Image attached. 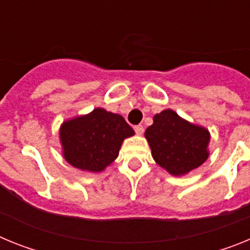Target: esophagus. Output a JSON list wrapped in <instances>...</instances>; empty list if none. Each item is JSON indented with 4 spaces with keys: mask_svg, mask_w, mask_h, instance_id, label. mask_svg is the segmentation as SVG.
Masks as SVG:
<instances>
[{
    "mask_svg": "<svg viewBox=\"0 0 250 250\" xmlns=\"http://www.w3.org/2000/svg\"><path fill=\"white\" fill-rule=\"evenodd\" d=\"M134 130H135V132L138 134V135H143V132H144V127H143V125H136V126H134Z\"/></svg>",
    "mask_w": 250,
    "mask_h": 250,
    "instance_id": "esophagus-1",
    "label": "esophagus"
}]
</instances>
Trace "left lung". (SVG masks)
<instances>
[{
	"label": "left lung",
	"instance_id": "1",
	"mask_svg": "<svg viewBox=\"0 0 250 250\" xmlns=\"http://www.w3.org/2000/svg\"><path fill=\"white\" fill-rule=\"evenodd\" d=\"M145 139L158 165L173 176H183L199 167L209 156L210 132L179 116L174 110L154 115Z\"/></svg>",
	"mask_w": 250,
	"mask_h": 250
}]
</instances>
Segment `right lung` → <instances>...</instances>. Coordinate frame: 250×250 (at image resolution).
I'll return each mask as SVG.
<instances>
[{
	"label": "right lung",
	"mask_w": 250,
	"mask_h": 250,
	"mask_svg": "<svg viewBox=\"0 0 250 250\" xmlns=\"http://www.w3.org/2000/svg\"><path fill=\"white\" fill-rule=\"evenodd\" d=\"M134 134L121 115L103 107L65 120L59 131L65 160L90 173H100L109 167L119 156L123 141Z\"/></svg>",
	"instance_id": "add662e5"
}]
</instances>
